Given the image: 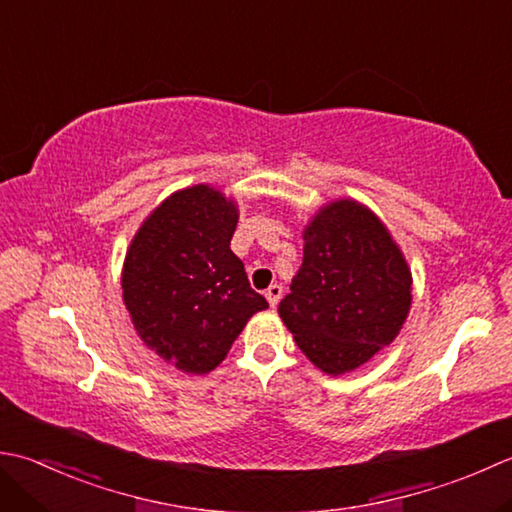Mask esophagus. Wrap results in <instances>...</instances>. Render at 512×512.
Masks as SVG:
<instances>
[{"instance_id": "obj_1", "label": "esophagus", "mask_w": 512, "mask_h": 512, "mask_svg": "<svg viewBox=\"0 0 512 512\" xmlns=\"http://www.w3.org/2000/svg\"><path fill=\"white\" fill-rule=\"evenodd\" d=\"M282 295H284V288L279 286V284H270L266 288V299H268V304L273 306V308L279 304V299H282Z\"/></svg>"}]
</instances>
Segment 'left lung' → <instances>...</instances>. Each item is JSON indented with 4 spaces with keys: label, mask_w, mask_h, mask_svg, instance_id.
Here are the masks:
<instances>
[{
    "label": "left lung",
    "mask_w": 512,
    "mask_h": 512,
    "mask_svg": "<svg viewBox=\"0 0 512 512\" xmlns=\"http://www.w3.org/2000/svg\"><path fill=\"white\" fill-rule=\"evenodd\" d=\"M410 270L386 226L342 199L304 230V262L279 302L297 346L317 368L342 375L397 337L410 308Z\"/></svg>",
    "instance_id": "obj_1"
}]
</instances>
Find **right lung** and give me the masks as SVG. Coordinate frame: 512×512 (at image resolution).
<instances>
[{
    "label": "right lung",
    "instance_id": "right-lung-1",
    "mask_svg": "<svg viewBox=\"0 0 512 512\" xmlns=\"http://www.w3.org/2000/svg\"><path fill=\"white\" fill-rule=\"evenodd\" d=\"M235 228V204L199 184L157 206L128 248L122 288L137 335L184 373L222 364L248 319L268 308L230 250Z\"/></svg>",
    "mask_w": 512,
    "mask_h": 512
}]
</instances>
